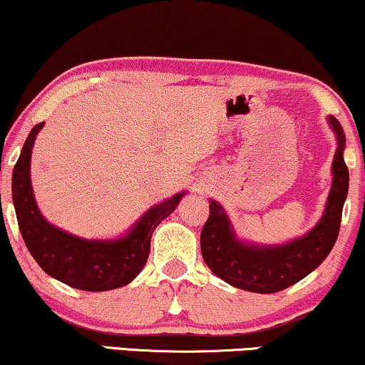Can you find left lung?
I'll return each instance as SVG.
<instances>
[{
	"label": "left lung",
	"instance_id": "left-lung-1",
	"mask_svg": "<svg viewBox=\"0 0 365 365\" xmlns=\"http://www.w3.org/2000/svg\"><path fill=\"white\" fill-rule=\"evenodd\" d=\"M336 138L331 161V187L320 220L303 236L283 244L251 242L237 236L227 212L210 198V215L202 229L200 249L205 264L220 279L252 293H276L317 269L339 237L344 202L349 192V168L344 160L342 124L327 118Z\"/></svg>",
	"mask_w": 365,
	"mask_h": 365
}]
</instances>
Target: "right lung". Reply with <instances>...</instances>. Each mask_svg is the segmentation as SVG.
<instances>
[{"mask_svg": "<svg viewBox=\"0 0 365 365\" xmlns=\"http://www.w3.org/2000/svg\"><path fill=\"white\" fill-rule=\"evenodd\" d=\"M45 123L34 126L13 168L11 193L20 232L30 255L52 278L84 292H108L126 286L140 274L150 256V241L187 192L155 204L123 236L86 239L50 224L36 205L30 178L31 150Z\"/></svg>", "mask_w": 365, "mask_h": 365, "instance_id": "add662e5", "label": "right lung"}]
</instances>
